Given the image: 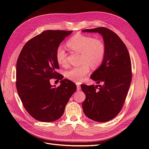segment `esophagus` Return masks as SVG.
I'll return each instance as SVG.
<instances>
[{
	"instance_id": "34e87169",
	"label": "esophagus",
	"mask_w": 149,
	"mask_h": 149,
	"mask_svg": "<svg viewBox=\"0 0 149 149\" xmlns=\"http://www.w3.org/2000/svg\"><path fill=\"white\" fill-rule=\"evenodd\" d=\"M81 89V86L80 85H77V90L78 91H80Z\"/></svg>"
}]
</instances>
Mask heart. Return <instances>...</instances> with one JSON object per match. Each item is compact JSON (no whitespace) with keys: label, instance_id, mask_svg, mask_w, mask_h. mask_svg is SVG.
Segmentation results:
<instances>
[{"label":"heart","instance_id":"heart-1","mask_svg":"<svg viewBox=\"0 0 149 149\" xmlns=\"http://www.w3.org/2000/svg\"><path fill=\"white\" fill-rule=\"evenodd\" d=\"M66 44L72 51L80 54V63H83L65 73L66 77L72 81H82L89 72V65L96 68L104 60L106 45L101 38L77 33L68 40ZM55 56L58 64L63 67L67 65V53L63 47H57Z\"/></svg>","mask_w":149,"mask_h":149}]
</instances>
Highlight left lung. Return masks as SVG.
Here are the masks:
<instances>
[{
  "label": "left lung",
  "instance_id": "1",
  "mask_svg": "<svg viewBox=\"0 0 149 149\" xmlns=\"http://www.w3.org/2000/svg\"><path fill=\"white\" fill-rule=\"evenodd\" d=\"M83 31L101 34L106 45L104 60L91 76L102 84H81L86 95L82 104L84 113L89 119L104 123L114 119L123 109L132 81L131 60L123 40L110 29L97 27Z\"/></svg>",
  "mask_w": 149,
  "mask_h": 149
}]
</instances>
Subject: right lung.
<instances>
[{"mask_svg": "<svg viewBox=\"0 0 149 149\" xmlns=\"http://www.w3.org/2000/svg\"><path fill=\"white\" fill-rule=\"evenodd\" d=\"M72 31L45 30L31 38L22 48L17 61L16 87L28 113L35 119L49 123L60 118L70 98L76 91L75 83L64 79L56 70V49ZM61 80L53 88L49 80Z\"/></svg>", "mask_w": 149, "mask_h": 149, "instance_id": "add662e5", "label": "right lung"}]
</instances>
